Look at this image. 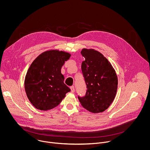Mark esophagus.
<instances>
[{"label": "esophagus", "mask_w": 150, "mask_h": 150, "mask_svg": "<svg viewBox=\"0 0 150 150\" xmlns=\"http://www.w3.org/2000/svg\"><path fill=\"white\" fill-rule=\"evenodd\" d=\"M70 89H71V92H74V91H75V89H74V86H70Z\"/></svg>", "instance_id": "1"}]
</instances>
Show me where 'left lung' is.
<instances>
[{"label": "left lung", "mask_w": 150, "mask_h": 150, "mask_svg": "<svg viewBox=\"0 0 150 150\" xmlns=\"http://www.w3.org/2000/svg\"><path fill=\"white\" fill-rule=\"evenodd\" d=\"M81 55L86 60L81 70L86 85L84 97L78 96L83 107L93 113L105 111L113 102L117 93L118 78L107 58L93 49L83 48Z\"/></svg>", "instance_id": "obj_1"}]
</instances>
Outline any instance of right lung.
Here are the masks:
<instances>
[{
	"instance_id": "right-lung-1",
	"label": "right lung",
	"mask_w": 150,
	"mask_h": 150,
	"mask_svg": "<svg viewBox=\"0 0 150 150\" xmlns=\"http://www.w3.org/2000/svg\"><path fill=\"white\" fill-rule=\"evenodd\" d=\"M71 55L52 50L39 55L26 73L24 86L27 97L38 110L47 111L57 107L70 89L64 84L61 68Z\"/></svg>"
}]
</instances>
